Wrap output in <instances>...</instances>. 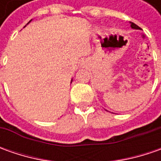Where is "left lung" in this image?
I'll use <instances>...</instances> for the list:
<instances>
[{
    "label": "left lung",
    "instance_id": "1",
    "mask_svg": "<svg viewBox=\"0 0 161 161\" xmlns=\"http://www.w3.org/2000/svg\"><path fill=\"white\" fill-rule=\"evenodd\" d=\"M131 28H134V29H140V27H138L136 24H134L133 22H131Z\"/></svg>",
    "mask_w": 161,
    "mask_h": 161
}]
</instances>
